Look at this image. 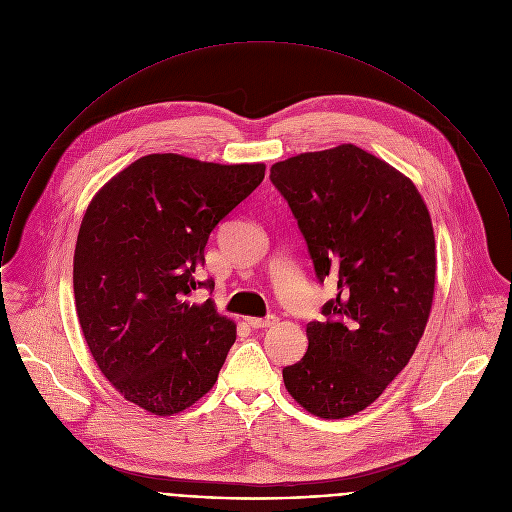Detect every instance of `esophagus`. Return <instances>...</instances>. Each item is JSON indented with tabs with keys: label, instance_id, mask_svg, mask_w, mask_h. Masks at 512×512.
<instances>
[{
	"label": "esophagus",
	"instance_id": "esophagus-1",
	"mask_svg": "<svg viewBox=\"0 0 512 512\" xmlns=\"http://www.w3.org/2000/svg\"><path fill=\"white\" fill-rule=\"evenodd\" d=\"M247 320V324L251 326V328H267V326H273L275 322H277V316L275 314H271V316H267V318H257V316H247L245 318Z\"/></svg>",
	"mask_w": 512,
	"mask_h": 512
}]
</instances>
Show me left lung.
<instances>
[{"label": "left lung", "mask_w": 512, "mask_h": 512, "mask_svg": "<svg viewBox=\"0 0 512 512\" xmlns=\"http://www.w3.org/2000/svg\"><path fill=\"white\" fill-rule=\"evenodd\" d=\"M271 182L318 281H336L326 322H308L305 356L283 370L285 388L316 417H350L382 396L423 336L437 269L429 209L406 174L354 144L277 162Z\"/></svg>", "instance_id": "left-lung-1"}]
</instances>
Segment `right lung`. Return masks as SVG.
<instances>
[{
    "label": "right lung",
    "instance_id": "right-lung-1",
    "mask_svg": "<svg viewBox=\"0 0 512 512\" xmlns=\"http://www.w3.org/2000/svg\"><path fill=\"white\" fill-rule=\"evenodd\" d=\"M265 178V164L148 154L112 176L81 221L75 307L110 386L152 415L194 406L217 382L235 322L188 297L215 225Z\"/></svg>",
    "mask_w": 512,
    "mask_h": 512
}]
</instances>
